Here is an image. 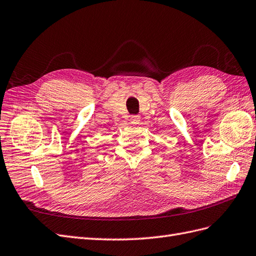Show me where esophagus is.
<instances>
[{
	"instance_id": "esophagus-1",
	"label": "esophagus",
	"mask_w": 256,
	"mask_h": 256,
	"mask_svg": "<svg viewBox=\"0 0 256 256\" xmlns=\"http://www.w3.org/2000/svg\"><path fill=\"white\" fill-rule=\"evenodd\" d=\"M140 116H138V114L130 116V123L132 124H138L140 123Z\"/></svg>"
}]
</instances>
